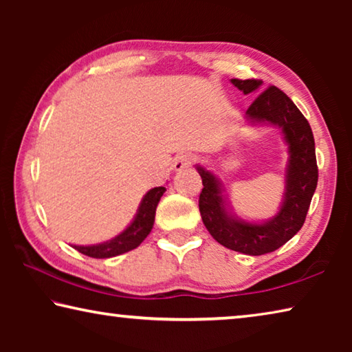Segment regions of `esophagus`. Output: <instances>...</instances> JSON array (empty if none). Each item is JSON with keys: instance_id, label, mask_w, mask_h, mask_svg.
<instances>
[{"instance_id": "34e87169", "label": "esophagus", "mask_w": 352, "mask_h": 352, "mask_svg": "<svg viewBox=\"0 0 352 352\" xmlns=\"http://www.w3.org/2000/svg\"><path fill=\"white\" fill-rule=\"evenodd\" d=\"M190 163H192V157H190V155L180 153V155H177L175 160H174V169L182 170L184 168H189Z\"/></svg>"}]
</instances>
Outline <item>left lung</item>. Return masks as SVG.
<instances>
[{
    "mask_svg": "<svg viewBox=\"0 0 352 352\" xmlns=\"http://www.w3.org/2000/svg\"><path fill=\"white\" fill-rule=\"evenodd\" d=\"M243 94L261 90L262 80L231 79ZM250 126L267 124L281 129L287 144L289 162L285 166V186L281 206L272 219L247 222L231 211L223 195L222 182L211 170L195 164L204 183L199 210L206 230L220 245L250 256L275 252L301 230L318 182L315 141L307 119L276 87L261 91L245 113Z\"/></svg>",
    "mask_w": 352,
    "mask_h": 352,
    "instance_id": "left-lung-1",
    "label": "left lung"
}]
</instances>
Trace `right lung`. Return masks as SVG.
Wrapping results in <instances>:
<instances>
[{
  "mask_svg": "<svg viewBox=\"0 0 352 352\" xmlns=\"http://www.w3.org/2000/svg\"><path fill=\"white\" fill-rule=\"evenodd\" d=\"M164 190H166L164 186H158L148 190L144 197H142L133 220L121 234H118L116 237H113V239L107 242L96 243V245H71V247L76 248L77 252H80L82 254H87L90 256V258H96V259L113 258V256H119L136 248L142 241L146 239L153 228L155 211H157L158 201L164 194Z\"/></svg>",
  "mask_w": 352,
  "mask_h": 352,
  "instance_id": "obj_1",
  "label": "right lung"
}]
</instances>
